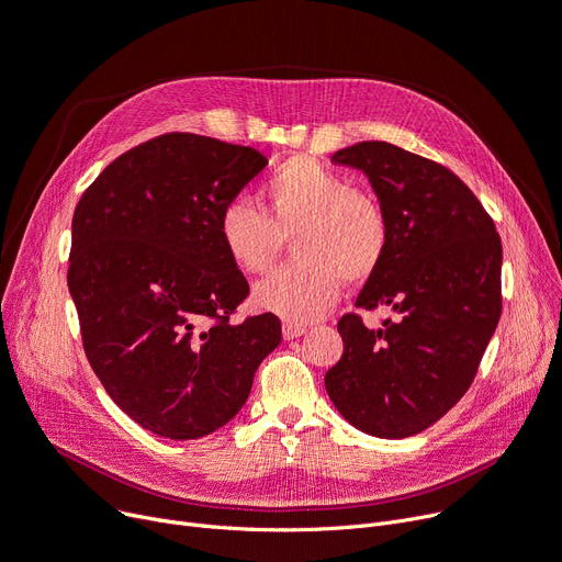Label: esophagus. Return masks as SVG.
<instances>
[{"label": "esophagus", "mask_w": 562, "mask_h": 562, "mask_svg": "<svg viewBox=\"0 0 562 562\" xmlns=\"http://www.w3.org/2000/svg\"><path fill=\"white\" fill-rule=\"evenodd\" d=\"M306 334V327L304 325H292V323H285L283 325V338L285 340H292V338H300Z\"/></svg>", "instance_id": "obj_1"}]
</instances>
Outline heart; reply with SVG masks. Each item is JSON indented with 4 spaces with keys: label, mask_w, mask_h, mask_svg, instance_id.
Listing matches in <instances>:
<instances>
[{
    "label": "heart",
    "mask_w": 562,
    "mask_h": 562,
    "mask_svg": "<svg viewBox=\"0 0 562 562\" xmlns=\"http://www.w3.org/2000/svg\"><path fill=\"white\" fill-rule=\"evenodd\" d=\"M262 196L267 216L247 199H235L217 220L224 254L247 274L270 270L285 237L295 233L297 260L254 288L256 308L306 325L336 304L340 279L363 283L380 270L389 247L380 201L317 159H288L267 180Z\"/></svg>",
    "instance_id": "heart-1"
}]
</instances>
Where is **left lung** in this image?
Masks as SVG:
<instances>
[{
    "label": "left lung",
    "instance_id": "8db88e82",
    "mask_svg": "<svg viewBox=\"0 0 562 562\" xmlns=\"http://www.w3.org/2000/svg\"><path fill=\"white\" fill-rule=\"evenodd\" d=\"M361 171L386 222L389 247L357 308L389 306L368 329L342 315V357L325 375L340 416L380 439L437 423L471 386L501 317L503 247L492 217L446 167L386 142L331 157Z\"/></svg>",
    "mask_w": 562,
    "mask_h": 562
}]
</instances>
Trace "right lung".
<instances>
[{
    "mask_svg": "<svg viewBox=\"0 0 562 562\" xmlns=\"http://www.w3.org/2000/svg\"><path fill=\"white\" fill-rule=\"evenodd\" d=\"M265 165L249 146L171 132L114 159L75 207L68 290L87 359L153 435L220 430L281 342L272 313L228 319L249 283L217 237L220 212Z\"/></svg>",
    "mask_w": 562,
    "mask_h": 562,
    "instance_id": "right-lung-1",
    "label": "right lung"
}]
</instances>
